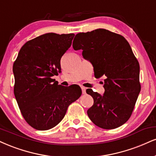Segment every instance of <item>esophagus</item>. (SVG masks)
Wrapping results in <instances>:
<instances>
[{
    "label": "esophagus",
    "instance_id": "obj_1",
    "mask_svg": "<svg viewBox=\"0 0 156 156\" xmlns=\"http://www.w3.org/2000/svg\"><path fill=\"white\" fill-rule=\"evenodd\" d=\"M81 89H82V93H83V94H86V88L83 87V86H82L81 87Z\"/></svg>",
    "mask_w": 156,
    "mask_h": 156
}]
</instances>
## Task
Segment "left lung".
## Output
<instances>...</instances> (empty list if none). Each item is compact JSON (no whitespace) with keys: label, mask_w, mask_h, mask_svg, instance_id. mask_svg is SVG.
<instances>
[{"label":"left lung","mask_w":156,"mask_h":156,"mask_svg":"<svg viewBox=\"0 0 156 156\" xmlns=\"http://www.w3.org/2000/svg\"><path fill=\"white\" fill-rule=\"evenodd\" d=\"M76 37L74 50H83L82 56L93 65L96 78H105L103 95L86 90L94 99L88 116L102 129L118 128L129 119L141 90L137 59L125 37L108 30L80 33Z\"/></svg>","instance_id":"obj_1"}]
</instances>
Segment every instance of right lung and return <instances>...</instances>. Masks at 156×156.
I'll return each instance as SVG.
<instances>
[{
    "mask_svg": "<svg viewBox=\"0 0 156 156\" xmlns=\"http://www.w3.org/2000/svg\"><path fill=\"white\" fill-rule=\"evenodd\" d=\"M75 35L48 33L27 41L13 65L14 92L22 115L37 130L56 126L67 108L81 96L80 86L59 85L60 60Z\"/></svg>",
    "mask_w": 156,
    "mask_h": 156,
    "instance_id": "right-lung-1",
    "label": "right lung"
}]
</instances>
